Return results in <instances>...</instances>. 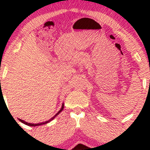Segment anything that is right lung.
I'll use <instances>...</instances> for the list:
<instances>
[{"instance_id": "right-lung-1", "label": "right lung", "mask_w": 150, "mask_h": 150, "mask_svg": "<svg viewBox=\"0 0 150 150\" xmlns=\"http://www.w3.org/2000/svg\"><path fill=\"white\" fill-rule=\"evenodd\" d=\"M63 108H64V104H63V105H62V107H61V110H60V111H58V112L57 113H56V114L54 116H53L52 118H50V119H49V120H46V121H45V122H42V123H28V122H26V121H25V120H24L20 119V118H19V120H20V121H21L22 123H23L24 124H25V125H30V126H37V125H44V124H46V123H49V122L51 121V120H52L53 119H54L55 117H56V116H58V115L59 114V113H61L62 111H63Z\"/></svg>"}]
</instances>
